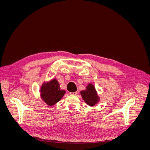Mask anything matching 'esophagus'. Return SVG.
Returning <instances> with one entry per match:
<instances>
[{"instance_id":"esophagus-1","label":"esophagus","mask_w":150,"mask_h":150,"mask_svg":"<svg viewBox=\"0 0 150 150\" xmlns=\"http://www.w3.org/2000/svg\"><path fill=\"white\" fill-rule=\"evenodd\" d=\"M70 95H77L78 94V92H74V93H69Z\"/></svg>"}]
</instances>
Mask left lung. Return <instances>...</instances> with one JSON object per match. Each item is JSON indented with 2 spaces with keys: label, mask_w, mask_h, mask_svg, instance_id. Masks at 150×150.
I'll return each mask as SVG.
<instances>
[{
  "label": "left lung",
  "mask_w": 150,
  "mask_h": 150,
  "mask_svg": "<svg viewBox=\"0 0 150 150\" xmlns=\"http://www.w3.org/2000/svg\"><path fill=\"white\" fill-rule=\"evenodd\" d=\"M81 94L85 102L89 106H94L99 101L96 90L91 84L88 85L86 90L81 91Z\"/></svg>",
  "instance_id": "1"
}]
</instances>
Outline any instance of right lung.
Masks as SVG:
<instances>
[{
	"label": "right lung",
	"mask_w": 150,
	"mask_h": 150,
	"mask_svg": "<svg viewBox=\"0 0 150 150\" xmlns=\"http://www.w3.org/2000/svg\"><path fill=\"white\" fill-rule=\"evenodd\" d=\"M66 91L60 89L57 80L54 79L47 84L42 85L41 88V97L47 105H54L64 96Z\"/></svg>",
	"instance_id": "obj_1"
}]
</instances>
